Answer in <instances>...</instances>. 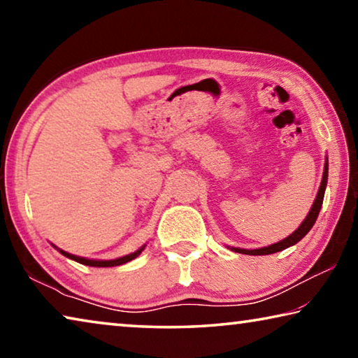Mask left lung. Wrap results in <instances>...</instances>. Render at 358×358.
Here are the masks:
<instances>
[{
	"instance_id": "8db88e82",
	"label": "left lung",
	"mask_w": 358,
	"mask_h": 358,
	"mask_svg": "<svg viewBox=\"0 0 358 358\" xmlns=\"http://www.w3.org/2000/svg\"><path fill=\"white\" fill-rule=\"evenodd\" d=\"M327 180H329V159H325V166H324V175H322V181H320V186H319V191H317V196L314 199V203L310 210V213L306 215L305 220L299 226V229L294 230L292 234L289 235V237L282 238L281 241H278V243L273 245H268V246H264V248H257V250H245V248H234V246H227L229 250H232L235 252H240V254H248V256H266V254H273L278 251H282L286 250L289 246H294L295 243H299V241L305 237V235L310 232L311 227L314 226V222H316L317 216H319V211L320 207H322V202H324V194H325V187H327Z\"/></svg>"
}]
</instances>
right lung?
Returning <instances> with one entry per match:
<instances>
[{
    "mask_svg": "<svg viewBox=\"0 0 358 358\" xmlns=\"http://www.w3.org/2000/svg\"><path fill=\"white\" fill-rule=\"evenodd\" d=\"M52 246L55 248L57 251L62 252L63 256H66L68 259L76 260V262H78V264H83V265H88V266H117V265H123V264H126V262H131L132 259H136V257L138 256V254H141V252L145 250V246H147V245L141 246V248H138V250L134 251V252L126 254V256H123V257H117V259H110V260H96V259L80 257V256H76V254H71V252H66V251H63V250H59V248H57L53 243H52Z\"/></svg>",
    "mask_w": 358,
    "mask_h": 358,
    "instance_id": "obj_1",
    "label": "right lung"
}]
</instances>
